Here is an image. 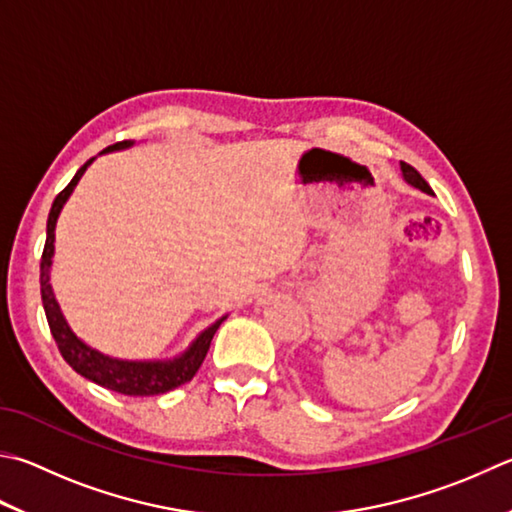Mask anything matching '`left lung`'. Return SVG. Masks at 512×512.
<instances>
[{"label":"left lung","mask_w":512,"mask_h":512,"mask_svg":"<svg viewBox=\"0 0 512 512\" xmlns=\"http://www.w3.org/2000/svg\"><path fill=\"white\" fill-rule=\"evenodd\" d=\"M401 171H403V178H406V182L408 185H412V187H417V189H421V191H426V194H432V189H430V185L426 180L421 178V173L414 169V167H410V165H406V162H401Z\"/></svg>","instance_id":"obj_1"}]
</instances>
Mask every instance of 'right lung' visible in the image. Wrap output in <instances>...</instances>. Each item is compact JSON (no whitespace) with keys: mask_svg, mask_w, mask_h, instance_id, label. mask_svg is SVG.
Segmentation results:
<instances>
[{"mask_svg":"<svg viewBox=\"0 0 512 512\" xmlns=\"http://www.w3.org/2000/svg\"><path fill=\"white\" fill-rule=\"evenodd\" d=\"M131 144L133 142H129V140L115 142V144H111V147H106L102 153L127 149V147H131ZM91 162H93V158L89 162H84V165L77 169L73 180L53 200L51 214H48L46 245L42 252V263H40V285H42V303H44L46 321H48V327H51V334L57 343V350H60V354L64 356V361L69 363L77 374H82L84 379L98 383V385H102V388H109L113 392L127 394V397H153V394H165L169 390H176L178 385L194 379V374L198 372L202 361H205L211 339H214L216 330L227 316L218 318L214 325H209L205 332L198 334V339L191 343L185 352L169 361L111 359V356L93 350V347H89L84 341L77 339V336L71 332L69 323H66L60 305H57L55 296H53V287L48 281H51L57 216H60L64 202L69 200L75 185L80 182L82 173L86 171V167L91 165Z\"/></svg>","mask_w":512,"mask_h":512,"instance_id":"add662e5","label":"right lung"}]
</instances>
